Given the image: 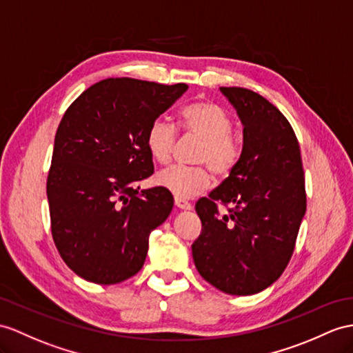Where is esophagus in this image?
Listing matches in <instances>:
<instances>
[{"mask_svg":"<svg viewBox=\"0 0 353 353\" xmlns=\"http://www.w3.org/2000/svg\"><path fill=\"white\" fill-rule=\"evenodd\" d=\"M175 206L179 210H192V203L187 202L185 199H181V197H175Z\"/></svg>","mask_w":353,"mask_h":353,"instance_id":"esophagus-1","label":"esophagus"}]
</instances>
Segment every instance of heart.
<instances>
[{"label":"heart","mask_w":353,"mask_h":353,"mask_svg":"<svg viewBox=\"0 0 353 353\" xmlns=\"http://www.w3.org/2000/svg\"><path fill=\"white\" fill-rule=\"evenodd\" d=\"M179 119L187 134L202 141L197 163L211 166L220 176H228L241 154L238 141L230 133L232 118L229 112L216 101L197 100L181 109ZM145 142L150 156L160 165H168L176 143V127L159 118L150 125ZM156 181L175 197L188 199L203 193L211 185L212 175L206 166H172L159 172Z\"/></svg>","instance_id":"heart-1"}]
</instances>
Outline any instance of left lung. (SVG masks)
I'll return each mask as SVG.
<instances>
[{
    "label": "left lung",
    "mask_w": 353,
    "mask_h": 353,
    "mask_svg": "<svg viewBox=\"0 0 353 353\" xmlns=\"http://www.w3.org/2000/svg\"><path fill=\"white\" fill-rule=\"evenodd\" d=\"M243 123V151L234 170L196 202L202 232L192 245L201 276L229 295H253L288 266L307 197L301 150L281 112L247 88L221 87ZM219 203L232 204L220 216Z\"/></svg>",
    "instance_id": "obj_1"
}]
</instances>
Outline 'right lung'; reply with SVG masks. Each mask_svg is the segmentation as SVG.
<instances>
[{
	"label": "right lung",
	"instance_id": "add662e5",
	"mask_svg": "<svg viewBox=\"0 0 353 353\" xmlns=\"http://www.w3.org/2000/svg\"><path fill=\"white\" fill-rule=\"evenodd\" d=\"M187 88L110 77L65 110L46 184L50 229L63 261L87 281L117 285L139 272L150 234L174 208L166 188L136 184L154 174L150 125Z\"/></svg>",
	"mask_w": 353,
	"mask_h": 353
}]
</instances>
